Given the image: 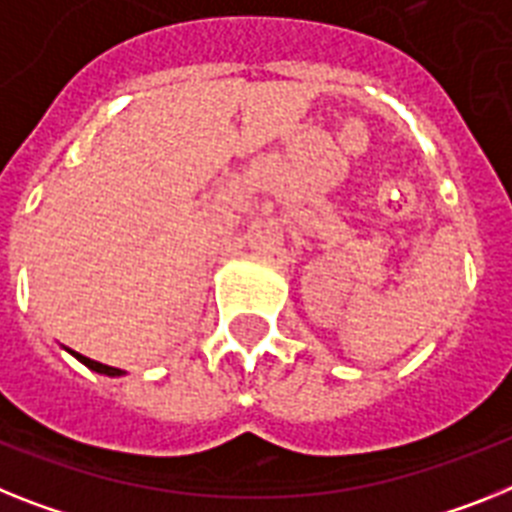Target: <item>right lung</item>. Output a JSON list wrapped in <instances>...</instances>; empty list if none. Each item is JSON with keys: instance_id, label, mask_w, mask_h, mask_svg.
I'll use <instances>...</instances> for the list:
<instances>
[{"instance_id": "obj_1", "label": "right lung", "mask_w": 512, "mask_h": 512, "mask_svg": "<svg viewBox=\"0 0 512 512\" xmlns=\"http://www.w3.org/2000/svg\"><path fill=\"white\" fill-rule=\"evenodd\" d=\"M72 356H75L77 362H83L85 367L93 369V372H98V375H106V377H122L124 369H117V367H109V364H101V362H93V359H88V356L77 354V351H70Z\"/></svg>"}]
</instances>
